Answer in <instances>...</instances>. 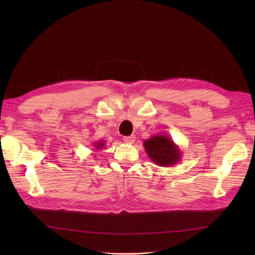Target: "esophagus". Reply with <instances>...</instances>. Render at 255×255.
<instances>
[{
	"instance_id": "1",
	"label": "esophagus",
	"mask_w": 255,
	"mask_h": 255,
	"mask_svg": "<svg viewBox=\"0 0 255 255\" xmlns=\"http://www.w3.org/2000/svg\"><path fill=\"white\" fill-rule=\"evenodd\" d=\"M123 141H125L126 143L132 144V143H134V141H135V136H134V135H130V136L123 137Z\"/></svg>"
}]
</instances>
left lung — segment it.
Returning <instances> with one entry per match:
<instances>
[{
    "label": "left lung",
    "mask_w": 255,
    "mask_h": 255,
    "mask_svg": "<svg viewBox=\"0 0 255 255\" xmlns=\"http://www.w3.org/2000/svg\"><path fill=\"white\" fill-rule=\"evenodd\" d=\"M149 158L160 167H172L181 160L182 152L172 138L166 134L153 135L143 142Z\"/></svg>",
    "instance_id": "left-lung-1"
}]
</instances>
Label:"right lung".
Wrapping results in <instances>:
<instances>
[{
  "label": "right lung",
  "instance_id": "add662e5",
  "mask_svg": "<svg viewBox=\"0 0 255 255\" xmlns=\"http://www.w3.org/2000/svg\"><path fill=\"white\" fill-rule=\"evenodd\" d=\"M95 144H92L95 146V150H102V148H104V145H105V141L104 140H99V141H96V142H94Z\"/></svg>",
  "mask_w": 255,
  "mask_h": 255
}]
</instances>
